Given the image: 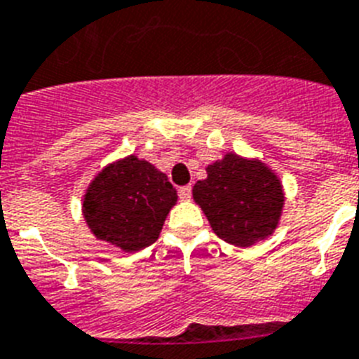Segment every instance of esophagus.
I'll use <instances>...</instances> for the list:
<instances>
[{
  "mask_svg": "<svg viewBox=\"0 0 359 359\" xmlns=\"http://www.w3.org/2000/svg\"><path fill=\"white\" fill-rule=\"evenodd\" d=\"M177 194H180V200H183V201L191 200V194H192V189H191V185L180 187V191H177Z\"/></svg>",
  "mask_w": 359,
  "mask_h": 359,
  "instance_id": "obj_1",
  "label": "esophagus"
}]
</instances>
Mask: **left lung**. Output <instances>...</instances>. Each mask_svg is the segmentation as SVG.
Segmentation results:
<instances>
[{
	"label": "left lung",
	"mask_w": 359,
	"mask_h": 359,
	"mask_svg": "<svg viewBox=\"0 0 359 359\" xmlns=\"http://www.w3.org/2000/svg\"><path fill=\"white\" fill-rule=\"evenodd\" d=\"M205 170V180L192 187V198L216 235L238 248L273 235L286 201L275 170L259 158L235 152H227Z\"/></svg>",
	"instance_id": "1"
}]
</instances>
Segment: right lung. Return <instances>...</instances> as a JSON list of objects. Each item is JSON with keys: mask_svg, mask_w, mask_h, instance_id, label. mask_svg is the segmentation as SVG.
Wrapping results in <instances>:
<instances>
[{"mask_svg": "<svg viewBox=\"0 0 359 359\" xmlns=\"http://www.w3.org/2000/svg\"><path fill=\"white\" fill-rule=\"evenodd\" d=\"M177 192L152 163L126 156L108 163L82 198V215L97 240L133 253L159 238Z\"/></svg>", "mask_w": 359, "mask_h": 359, "instance_id": "right-lung-1", "label": "right lung"}]
</instances>
